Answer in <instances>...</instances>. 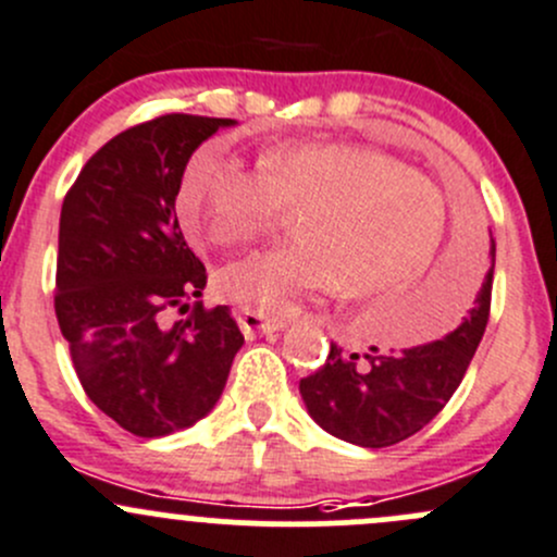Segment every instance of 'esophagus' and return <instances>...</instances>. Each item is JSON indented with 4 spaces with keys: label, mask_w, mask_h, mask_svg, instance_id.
<instances>
[{
    "label": "esophagus",
    "mask_w": 557,
    "mask_h": 557,
    "mask_svg": "<svg viewBox=\"0 0 557 557\" xmlns=\"http://www.w3.org/2000/svg\"><path fill=\"white\" fill-rule=\"evenodd\" d=\"M237 323L243 329L245 336H256V334H274V331L283 329V320L277 318H267L261 312H252V310H239L237 314Z\"/></svg>",
    "instance_id": "esophagus-1"
}]
</instances>
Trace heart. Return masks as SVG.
Wrapping results in <instances>:
<instances>
[{
  "mask_svg": "<svg viewBox=\"0 0 557 557\" xmlns=\"http://www.w3.org/2000/svg\"><path fill=\"white\" fill-rule=\"evenodd\" d=\"M177 212L190 237L212 245L245 243L299 215L301 245L250 252L215 280L245 310L290 314L334 290L377 299L418 277L440 243L445 196L429 174L367 145H283L247 170L210 143L185 166Z\"/></svg>",
  "mask_w": 557,
  "mask_h": 557,
  "instance_id": "obj_1",
  "label": "heart"
}]
</instances>
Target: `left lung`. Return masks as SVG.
I'll use <instances>...</instances> for the list:
<instances>
[{
  "instance_id": "1",
  "label": "left lung",
  "mask_w": 557,
  "mask_h": 557,
  "mask_svg": "<svg viewBox=\"0 0 557 557\" xmlns=\"http://www.w3.org/2000/svg\"><path fill=\"white\" fill-rule=\"evenodd\" d=\"M493 267L496 243L491 239V269L463 320L442 339L387 352L369 347L363 356L331 345L323 367L299 383L314 423L336 440L374 450L398 445L429 425L458 391L485 334ZM450 285H460L455 272L442 274L436 290L445 294Z\"/></svg>"
}]
</instances>
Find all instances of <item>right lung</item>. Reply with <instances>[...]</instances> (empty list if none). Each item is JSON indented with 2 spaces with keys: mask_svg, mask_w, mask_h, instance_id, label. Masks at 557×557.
<instances>
[{
  "mask_svg": "<svg viewBox=\"0 0 557 557\" xmlns=\"http://www.w3.org/2000/svg\"><path fill=\"white\" fill-rule=\"evenodd\" d=\"M234 123L172 112L126 128L86 161L61 205L59 329L83 391L134 436L205 418L245 345L228 307H189L207 269L174 212L194 150Z\"/></svg>",
  "mask_w": 557,
  "mask_h": 557,
  "instance_id": "1",
  "label": "right lung"
}]
</instances>
